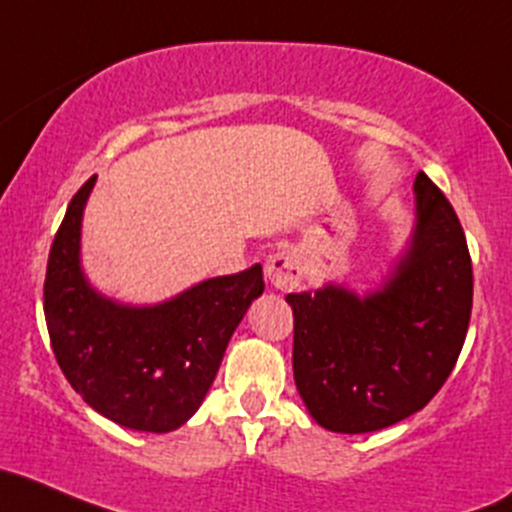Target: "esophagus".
<instances>
[{
	"mask_svg": "<svg viewBox=\"0 0 512 512\" xmlns=\"http://www.w3.org/2000/svg\"><path fill=\"white\" fill-rule=\"evenodd\" d=\"M267 279L274 289L291 291L301 284L303 279V262L301 255L294 250H279L269 255L267 260Z\"/></svg>",
	"mask_w": 512,
	"mask_h": 512,
	"instance_id": "obj_1",
	"label": "esophagus"
}]
</instances>
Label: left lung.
<instances>
[{"mask_svg": "<svg viewBox=\"0 0 512 512\" xmlns=\"http://www.w3.org/2000/svg\"><path fill=\"white\" fill-rule=\"evenodd\" d=\"M411 238L376 289L328 282L289 294L294 381L325 430L362 435L428 406L452 374L471 316V257L445 194L418 172Z\"/></svg>", "mask_w": 512, "mask_h": 512, "instance_id": "obj_1", "label": "left lung"}]
</instances>
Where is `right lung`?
Segmentation results:
<instances>
[{"label": "right lung", "mask_w": 512, "mask_h": 512, "mask_svg": "<svg viewBox=\"0 0 512 512\" xmlns=\"http://www.w3.org/2000/svg\"><path fill=\"white\" fill-rule=\"evenodd\" d=\"M97 177L72 196L48 257L43 311L55 359L87 406L123 428L172 432L199 411L235 328L262 296V267L204 279L160 303H123L82 269V216Z\"/></svg>", "instance_id": "1"}]
</instances>
